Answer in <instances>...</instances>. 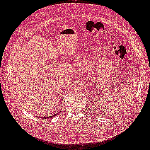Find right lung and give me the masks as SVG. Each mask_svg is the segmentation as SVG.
<instances>
[{"instance_id":"obj_1","label":"right lung","mask_w":150,"mask_h":150,"mask_svg":"<svg viewBox=\"0 0 150 150\" xmlns=\"http://www.w3.org/2000/svg\"><path fill=\"white\" fill-rule=\"evenodd\" d=\"M59 113H60V111L59 112H57V114H56L55 115H52V116H47V117H38V118H42V119H47V118H52L54 117H56V115H58Z\"/></svg>"}]
</instances>
